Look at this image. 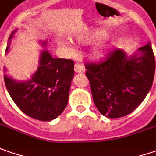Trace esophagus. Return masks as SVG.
Masks as SVG:
<instances>
[{
  "label": "esophagus",
  "instance_id": "34e87169",
  "mask_svg": "<svg viewBox=\"0 0 156 156\" xmlns=\"http://www.w3.org/2000/svg\"><path fill=\"white\" fill-rule=\"evenodd\" d=\"M74 71H75L76 73L82 74V73H84V72H85V68H84V66H82V64L76 63V64L74 65Z\"/></svg>",
  "mask_w": 156,
  "mask_h": 156
}]
</instances>
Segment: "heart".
<instances>
[{"label": "heart", "instance_id": "obj_1", "mask_svg": "<svg viewBox=\"0 0 156 156\" xmlns=\"http://www.w3.org/2000/svg\"><path fill=\"white\" fill-rule=\"evenodd\" d=\"M105 35V34L103 31H101V30H96V31H94V32H92L90 34H88V35L82 36L79 38V41H81V42H90V41H93L95 39H99V38L103 37ZM57 43H58L59 47H61L62 49H65L68 52H72L73 51V49L71 48V46L69 45V44L66 42L65 40L58 39V41H57ZM91 54H92V56L95 58H102L103 55H104V46H103V44H98V46H96L93 49Z\"/></svg>", "mask_w": 156, "mask_h": 156}]
</instances>
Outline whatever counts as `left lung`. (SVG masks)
Here are the masks:
<instances>
[{"label": "left lung", "mask_w": 156, "mask_h": 156, "mask_svg": "<svg viewBox=\"0 0 156 156\" xmlns=\"http://www.w3.org/2000/svg\"><path fill=\"white\" fill-rule=\"evenodd\" d=\"M85 67L98 111L117 119L133 112L145 99L152 87L155 59L148 43L132 56L117 49L105 61Z\"/></svg>", "instance_id": "obj_1"}]
</instances>
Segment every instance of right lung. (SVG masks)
<instances>
[{
    "mask_svg": "<svg viewBox=\"0 0 156 156\" xmlns=\"http://www.w3.org/2000/svg\"><path fill=\"white\" fill-rule=\"evenodd\" d=\"M16 31L9 37L6 52ZM42 45L45 46L46 42ZM74 74L72 59L52 58L45 50L41 52L39 66L30 80L17 82L4 74V82L12 100L23 112L37 120L51 121L66 108Z\"/></svg>",
    "mask_w": 156,
    "mask_h": 156,
    "instance_id": "right-lung-1",
    "label": "right lung"
}]
</instances>
